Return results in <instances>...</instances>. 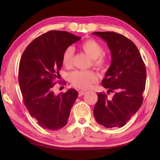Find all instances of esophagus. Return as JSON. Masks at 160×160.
Here are the masks:
<instances>
[{
  "mask_svg": "<svg viewBox=\"0 0 160 160\" xmlns=\"http://www.w3.org/2000/svg\"><path fill=\"white\" fill-rule=\"evenodd\" d=\"M85 93H86L85 91L81 90V91H79V92H78V94H79V97H81V96L84 95V94H85Z\"/></svg>",
  "mask_w": 160,
  "mask_h": 160,
  "instance_id": "1",
  "label": "esophagus"
}]
</instances>
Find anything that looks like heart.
<instances>
[{"instance_id": "heart-1", "label": "heart", "mask_w": 160, "mask_h": 160, "mask_svg": "<svg viewBox=\"0 0 160 160\" xmlns=\"http://www.w3.org/2000/svg\"><path fill=\"white\" fill-rule=\"evenodd\" d=\"M80 48L91 59L92 65L99 70H104L107 66V59L102 55V46L93 39H88L80 44ZM74 51L72 47L67 48L62 57V63L67 68L71 66ZM69 80L75 87L80 89H88L93 83L97 82L98 76L92 70H75L69 75Z\"/></svg>"}]
</instances>
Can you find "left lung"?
Returning <instances> with one entry per match:
<instances>
[{
  "label": "left lung",
  "mask_w": 160,
  "mask_h": 160,
  "mask_svg": "<svg viewBox=\"0 0 160 160\" xmlns=\"http://www.w3.org/2000/svg\"><path fill=\"white\" fill-rule=\"evenodd\" d=\"M92 34L107 42L111 51L112 63L102 81L107 94L97 93L94 108L97 123L106 128L126 125L141 107L145 88L146 69L136 46L128 38L113 32H97Z\"/></svg>",
  "instance_id": "1"
}]
</instances>
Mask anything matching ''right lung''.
I'll return each instance as SVG.
<instances>
[{
	"label": "right lung",
	"instance_id": "obj_1",
	"mask_svg": "<svg viewBox=\"0 0 160 160\" xmlns=\"http://www.w3.org/2000/svg\"><path fill=\"white\" fill-rule=\"evenodd\" d=\"M80 39L68 32L51 30L34 39L22 56L19 84L24 104L43 128L56 131L68 120L78 92L69 89L56 95L53 88L60 76L64 51Z\"/></svg>",
	"mask_w": 160,
	"mask_h": 160
}]
</instances>
